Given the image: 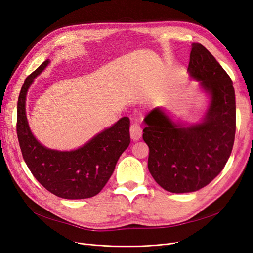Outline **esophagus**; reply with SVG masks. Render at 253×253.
<instances>
[{
    "instance_id": "obj_1",
    "label": "esophagus",
    "mask_w": 253,
    "mask_h": 253,
    "mask_svg": "<svg viewBox=\"0 0 253 253\" xmlns=\"http://www.w3.org/2000/svg\"><path fill=\"white\" fill-rule=\"evenodd\" d=\"M129 134H131V138L135 141L139 140L142 135V129L138 125H132L129 127Z\"/></svg>"
}]
</instances>
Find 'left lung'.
Listing matches in <instances>:
<instances>
[{"mask_svg": "<svg viewBox=\"0 0 253 253\" xmlns=\"http://www.w3.org/2000/svg\"><path fill=\"white\" fill-rule=\"evenodd\" d=\"M188 72L210 97L198 124L175 122L162 108L144 118L142 138L150 149L153 178L172 193H189L210 183L230 157L235 136V94L231 78L211 52L193 43Z\"/></svg>", "mask_w": 253, "mask_h": 253, "instance_id": "left-lung-1", "label": "left lung"}]
</instances>
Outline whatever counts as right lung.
<instances>
[{
	"instance_id": "right-lung-1",
	"label": "right lung",
	"mask_w": 253,
	"mask_h": 253,
	"mask_svg": "<svg viewBox=\"0 0 253 253\" xmlns=\"http://www.w3.org/2000/svg\"><path fill=\"white\" fill-rule=\"evenodd\" d=\"M48 64L49 60L44 61L28 76L19 95L17 134L23 158L35 178L50 193L65 200L93 197L106 185L120 155L128 147L129 119L120 118L77 150L44 147L30 131L25 104L28 88Z\"/></svg>"
}]
</instances>
